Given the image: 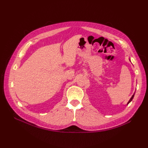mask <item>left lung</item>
Wrapping results in <instances>:
<instances>
[{
	"label": "left lung",
	"instance_id": "obj_1",
	"mask_svg": "<svg viewBox=\"0 0 148 148\" xmlns=\"http://www.w3.org/2000/svg\"><path fill=\"white\" fill-rule=\"evenodd\" d=\"M135 93H134V94H133V96H132V97L130 98V100H129V101H128V103H127V104H129V103H130V102H131V101H132V99H133V98L134 97V96H135Z\"/></svg>",
	"mask_w": 148,
	"mask_h": 148
}]
</instances>
